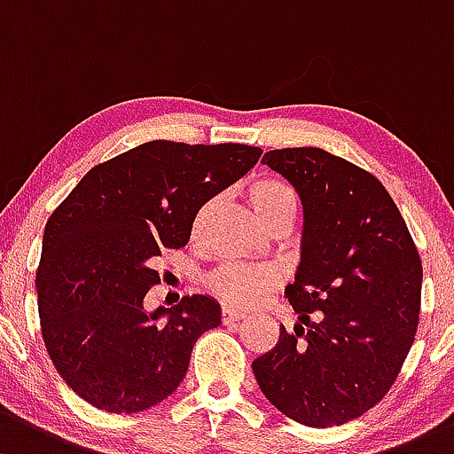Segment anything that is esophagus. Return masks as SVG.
<instances>
[{"label": "esophagus", "instance_id": "34e87169", "mask_svg": "<svg viewBox=\"0 0 454 454\" xmlns=\"http://www.w3.org/2000/svg\"><path fill=\"white\" fill-rule=\"evenodd\" d=\"M241 317H243V313L237 311V309L228 307V304H223L222 307V322L223 324H235V322H239Z\"/></svg>", "mask_w": 454, "mask_h": 454}]
</instances>
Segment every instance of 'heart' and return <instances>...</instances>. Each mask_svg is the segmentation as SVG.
Segmentation results:
<instances>
[{"label":"heart","instance_id":"1","mask_svg":"<svg viewBox=\"0 0 454 454\" xmlns=\"http://www.w3.org/2000/svg\"><path fill=\"white\" fill-rule=\"evenodd\" d=\"M247 198L254 207L256 215L263 219V223L271 222L274 217L283 213L295 211L298 207V195L283 183L280 178H256L247 187ZM276 283V271L270 267H254L247 263H226L213 271L208 278V287L215 295L228 300L237 307H247L254 304L261 298L265 289H270Z\"/></svg>","mask_w":454,"mask_h":454}]
</instances>
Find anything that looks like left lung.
<instances>
[{
  "label": "left lung",
  "mask_w": 454,
  "mask_h": 454,
  "mask_svg": "<svg viewBox=\"0 0 454 454\" xmlns=\"http://www.w3.org/2000/svg\"><path fill=\"white\" fill-rule=\"evenodd\" d=\"M302 202L300 265L285 289L298 313L252 361L280 413L326 428L370 411L413 346L422 261L403 215L372 174L319 147L265 152Z\"/></svg>",
  "instance_id": "obj_1"
}]
</instances>
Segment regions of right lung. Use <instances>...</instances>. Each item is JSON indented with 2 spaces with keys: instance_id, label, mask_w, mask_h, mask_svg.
Masks as SVG:
<instances>
[{
  "instance_id": "obj_1",
  "label": "right lung",
  "mask_w": 454,
  "mask_h": 454,
  "mask_svg": "<svg viewBox=\"0 0 454 454\" xmlns=\"http://www.w3.org/2000/svg\"><path fill=\"white\" fill-rule=\"evenodd\" d=\"M263 154L241 143L150 141L93 167L47 219L36 271L47 355L82 400L137 413L174 394L200 335L222 324L211 295L147 311L154 259L189 243L200 208Z\"/></svg>"
}]
</instances>
